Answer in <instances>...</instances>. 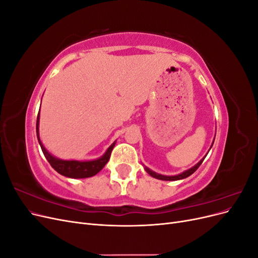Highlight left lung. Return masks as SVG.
<instances>
[{
  "instance_id": "8db88e82",
  "label": "left lung",
  "mask_w": 258,
  "mask_h": 258,
  "mask_svg": "<svg viewBox=\"0 0 258 258\" xmlns=\"http://www.w3.org/2000/svg\"><path fill=\"white\" fill-rule=\"evenodd\" d=\"M213 143H214V140H213L212 144H211V147L213 146ZM211 147H210V150H211ZM210 150H209V151H210ZM208 153H209V152H208ZM208 153H207V155H208ZM207 155H206V156H207ZM206 156H205V157L202 158L198 163H196V165H195L194 167H191L190 169L186 170V171H184V172L179 173V174H176V175H163V174L156 173V172H154L153 170H151L150 168H147V167H145V166H144V169H145V171H146V172H147L148 174H150V175L153 176V177H155V178L162 179V181H177V179H183V178H186V177H188L189 175H191V174L195 172V171H196V170L199 168V166L201 165L202 161L205 160Z\"/></svg>"
}]
</instances>
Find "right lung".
Returning <instances> with one entry per match:
<instances>
[{"label":"right lung","instance_id":"right-lung-1","mask_svg":"<svg viewBox=\"0 0 258 258\" xmlns=\"http://www.w3.org/2000/svg\"><path fill=\"white\" fill-rule=\"evenodd\" d=\"M40 112L37 115L36 119V136L38 143L41 145V148L43 151V154L50 163V166L57 171L58 173L61 175L71 177V178H85V177H90L96 175L98 172L103 169V167L106 165L108 159L111 157V153L115 146V143H112L110 147L107 148L106 152L101 156V157L93 159V160H66V159H60L56 156L51 155L47 150H46L45 146L43 145L41 139H40Z\"/></svg>","mask_w":258,"mask_h":258}]
</instances>
